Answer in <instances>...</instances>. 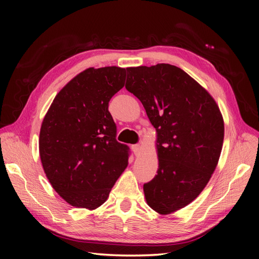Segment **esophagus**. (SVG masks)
Returning <instances> with one entry per match:
<instances>
[{
    "label": "esophagus",
    "mask_w": 259,
    "mask_h": 259,
    "mask_svg": "<svg viewBox=\"0 0 259 259\" xmlns=\"http://www.w3.org/2000/svg\"><path fill=\"white\" fill-rule=\"evenodd\" d=\"M133 150H134L136 156H139L140 152H141V147H140V145H134V146H133Z\"/></svg>",
    "instance_id": "obj_1"
}]
</instances>
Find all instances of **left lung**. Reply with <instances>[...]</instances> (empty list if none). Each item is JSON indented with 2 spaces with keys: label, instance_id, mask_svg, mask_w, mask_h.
<instances>
[{
  "label": "left lung",
  "instance_id": "obj_1",
  "mask_svg": "<svg viewBox=\"0 0 259 259\" xmlns=\"http://www.w3.org/2000/svg\"><path fill=\"white\" fill-rule=\"evenodd\" d=\"M125 89L141 101L156 128L159 167L144 185L160 214L195 200L211 178L224 142V119L208 91L176 65L126 68Z\"/></svg>",
  "mask_w": 259,
  "mask_h": 259
}]
</instances>
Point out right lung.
Listing matches in <instances>:
<instances>
[{"mask_svg": "<svg viewBox=\"0 0 259 259\" xmlns=\"http://www.w3.org/2000/svg\"><path fill=\"white\" fill-rule=\"evenodd\" d=\"M125 69L89 68L65 84L42 121L38 150L53 189L71 206L93 210L108 199L128 166L129 148L115 139L109 101Z\"/></svg>", "mask_w": 259, "mask_h": 259, "instance_id": "add662e5", "label": "right lung"}]
</instances>
